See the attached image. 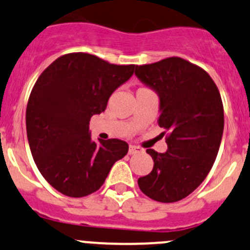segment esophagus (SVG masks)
<instances>
[{
  "label": "esophagus",
  "mask_w": 250,
  "mask_h": 250,
  "mask_svg": "<svg viewBox=\"0 0 250 250\" xmlns=\"http://www.w3.org/2000/svg\"><path fill=\"white\" fill-rule=\"evenodd\" d=\"M141 152V148L139 146H134V145H130L129 146V149H128V153L132 156V154H136V153H140Z\"/></svg>",
  "instance_id": "34e87169"
}]
</instances>
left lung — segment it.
Returning <instances> with one entry per match:
<instances>
[{
	"label": "left lung",
	"instance_id": "left-lung-1",
	"mask_svg": "<svg viewBox=\"0 0 250 250\" xmlns=\"http://www.w3.org/2000/svg\"><path fill=\"white\" fill-rule=\"evenodd\" d=\"M135 75L159 97L158 125L167 149H146L153 169L138 185L148 198L176 202L193 193L208 175L219 151L224 109L219 90L204 69L181 57L136 65Z\"/></svg>",
	"mask_w": 250,
	"mask_h": 250
}]
</instances>
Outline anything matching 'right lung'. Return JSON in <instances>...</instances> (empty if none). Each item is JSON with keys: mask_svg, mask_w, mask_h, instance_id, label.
<instances>
[{"mask_svg": "<svg viewBox=\"0 0 250 250\" xmlns=\"http://www.w3.org/2000/svg\"><path fill=\"white\" fill-rule=\"evenodd\" d=\"M134 68L73 52L55 60L36 81L26 109L28 144L38 170L60 193L70 198L94 193L127 154L125 141L92 140L90 120L106 109Z\"/></svg>", "mask_w": 250, "mask_h": 250, "instance_id": "1", "label": "right lung"}]
</instances>
